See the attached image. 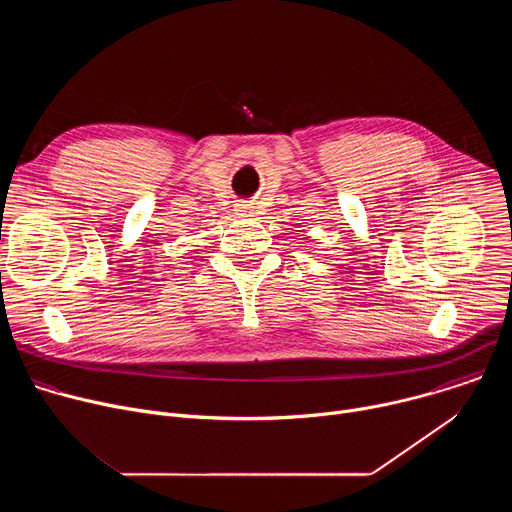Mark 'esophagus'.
Listing matches in <instances>:
<instances>
[{"instance_id":"esophagus-1","label":"esophagus","mask_w":512,"mask_h":512,"mask_svg":"<svg viewBox=\"0 0 512 512\" xmlns=\"http://www.w3.org/2000/svg\"><path fill=\"white\" fill-rule=\"evenodd\" d=\"M239 212H241L243 216H249V214H251V204H239Z\"/></svg>"}]
</instances>
